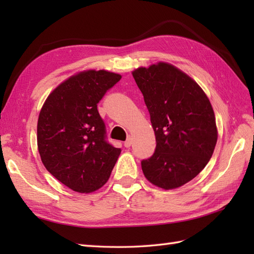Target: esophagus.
<instances>
[{
  "instance_id": "34e87169",
  "label": "esophagus",
  "mask_w": 254,
  "mask_h": 254,
  "mask_svg": "<svg viewBox=\"0 0 254 254\" xmlns=\"http://www.w3.org/2000/svg\"><path fill=\"white\" fill-rule=\"evenodd\" d=\"M132 145V139H131V137H128L126 142H124V147H127V148H128Z\"/></svg>"
}]
</instances>
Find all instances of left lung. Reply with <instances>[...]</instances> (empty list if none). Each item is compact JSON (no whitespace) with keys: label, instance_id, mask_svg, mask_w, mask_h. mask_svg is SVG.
I'll use <instances>...</instances> for the list:
<instances>
[{"label":"left lung","instance_id":"left-lung-1","mask_svg":"<svg viewBox=\"0 0 254 254\" xmlns=\"http://www.w3.org/2000/svg\"><path fill=\"white\" fill-rule=\"evenodd\" d=\"M132 74L156 136L155 153L141 161L143 174L165 190L179 188L195 178L213 155L217 128L212 105L190 76L170 64L138 67Z\"/></svg>","mask_w":254,"mask_h":254}]
</instances>
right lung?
<instances>
[{"mask_svg": "<svg viewBox=\"0 0 254 254\" xmlns=\"http://www.w3.org/2000/svg\"><path fill=\"white\" fill-rule=\"evenodd\" d=\"M121 75L86 71L69 77L42 106L37 127L38 149L47 170L79 193L98 190L109 179L120 148L108 142L97 104Z\"/></svg>", "mask_w": 254, "mask_h": 254, "instance_id": "add662e5", "label": "right lung"}]
</instances>
